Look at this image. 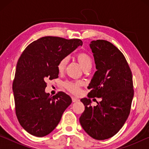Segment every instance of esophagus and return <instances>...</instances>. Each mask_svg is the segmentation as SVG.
I'll return each mask as SVG.
<instances>
[{
    "label": "esophagus",
    "instance_id": "34e87169",
    "mask_svg": "<svg viewBox=\"0 0 149 149\" xmlns=\"http://www.w3.org/2000/svg\"><path fill=\"white\" fill-rule=\"evenodd\" d=\"M72 102H75L79 101V99H77V97H72Z\"/></svg>",
    "mask_w": 149,
    "mask_h": 149
}]
</instances>
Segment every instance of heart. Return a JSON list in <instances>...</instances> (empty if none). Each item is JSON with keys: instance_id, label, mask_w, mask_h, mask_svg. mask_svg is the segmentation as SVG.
<instances>
[{"instance_id": "heart-1", "label": "heart", "mask_w": 149, "mask_h": 149, "mask_svg": "<svg viewBox=\"0 0 149 149\" xmlns=\"http://www.w3.org/2000/svg\"><path fill=\"white\" fill-rule=\"evenodd\" d=\"M76 58L83 70L91 69L93 65V60L89 54L85 52H80L76 55ZM68 62L67 57L62 58L57 65V68L59 72H63ZM64 86L66 89L74 94H77L80 91V83L78 81H66L64 83Z\"/></svg>"}]
</instances>
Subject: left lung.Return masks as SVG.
<instances>
[{"mask_svg": "<svg viewBox=\"0 0 149 149\" xmlns=\"http://www.w3.org/2000/svg\"><path fill=\"white\" fill-rule=\"evenodd\" d=\"M89 46L97 70L87 87L89 98L81 99L85 110L79 122L91 137L104 140L116 134L129 116L134 95L132 74L125 56L111 42L97 40ZM95 97L102 100L92 107L89 98Z\"/></svg>", "mask_w": 149, "mask_h": 149, "instance_id": "obj_1", "label": "left lung"}]
</instances>
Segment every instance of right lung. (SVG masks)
<instances>
[{
	"instance_id": "add662e5",
	"label": "right lung",
	"mask_w": 149,
	"mask_h": 149,
	"mask_svg": "<svg viewBox=\"0 0 149 149\" xmlns=\"http://www.w3.org/2000/svg\"><path fill=\"white\" fill-rule=\"evenodd\" d=\"M83 42L47 36L32 42L17 61L13 81L16 114L22 127L30 134L44 137L58 124L72 100L60 91L51 97L45 93L46 81L58 77L57 65Z\"/></svg>"
}]
</instances>
